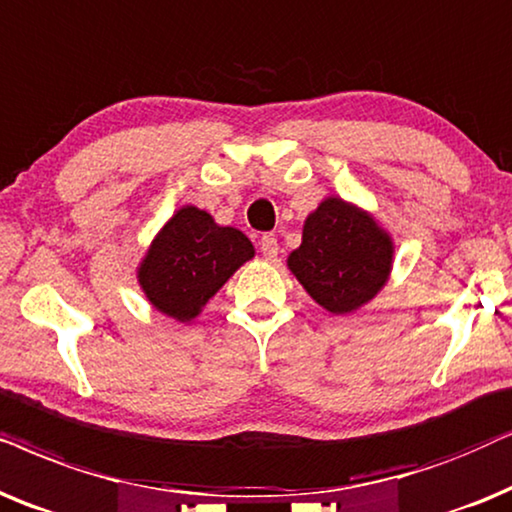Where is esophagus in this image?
Returning a JSON list of instances; mask_svg holds the SVG:
<instances>
[{
	"instance_id": "1",
	"label": "esophagus",
	"mask_w": 512,
	"mask_h": 512,
	"mask_svg": "<svg viewBox=\"0 0 512 512\" xmlns=\"http://www.w3.org/2000/svg\"><path fill=\"white\" fill-rule=\"evenodd\" d=\"M260 250L262 255L267 257V260H276L278 257V241L274 234H264L262 241H260Z\"/></svg>"
}]
</instances>
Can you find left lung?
<instances>
[{
	"mask_svg": "<svg viewBox=\"0 0 512 512\" xmlns=\"http://www.w3.org/2000/svg\"><path fill=\"white\" fill-rule=\"evenodd\" d=\"M393 267V241L363 208L327 196L306 217L288 269L325 311L351 313L374 299Z\"/></svg>",
	"mask_w": 512,
	"mask_h": 512,
	"instance_id": "8db88e82",
	"label": "left lung"
}]
</instances>
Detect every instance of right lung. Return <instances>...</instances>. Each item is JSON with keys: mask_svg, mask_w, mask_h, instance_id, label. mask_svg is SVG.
<instances>
[{"mask_svg": "<svg viewBox=\"0 0 512 512\" xmlns=\"http://www.w3.org/2000/svg\"><path fill=\"white\" fill-rule=\"evenodd\" d=\"M252 257L255 248L243 231L220 227L206 210L182 206L142 257L138 283L156 311L189 323Z\"/></svg>", "mask_w": 512, "mask_h": 512, "instance_id": "obj_1", "label": "right lung"}]
</instances>
